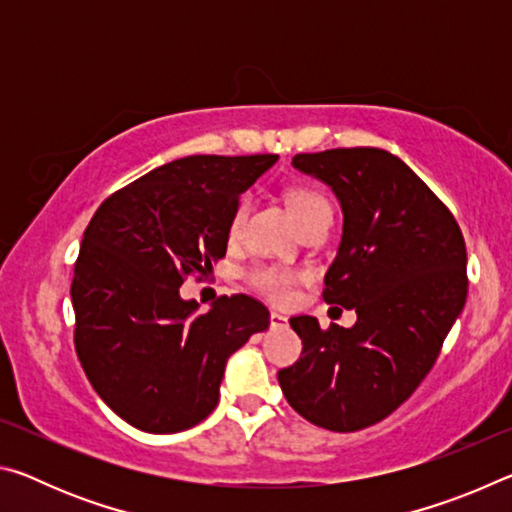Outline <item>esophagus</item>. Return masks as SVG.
Listing matches in <instances>:
<instances>
[{"instance_id": "1", "label": "esophagus", "mask_w": 512, "mask_h": 512, "mask_svg": "<svg viewBox=\"0 0 512 512\" xmlns=\"http://www.w3.org/2000/svg\"><path fill=\"white\" fill-rule=\"evenodd\" d=\"M271 325L273 327H287L289 325V318L282 316V314H277V311H271Z\"/></svg>"}]
</instances>
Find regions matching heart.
Listing matches in <instances>:
<instances>
[{
  "mask_svg": "<svg viewBox=\"0 0 512 512\" xmlns=\"http://www.w3.org/2000/svg\"><path fill=\"white\" fill-rule=\"evenodd\" d=\"M287 201L300 225L309 221L311 216H316L320 212H329L327 198L311 187H291L287 192ZM248 207H250L248 198H239V203L230 214V223H228L230 235H237L239 232L241 223H244L248 214ZM246 280L250 287L259 293V296H264L271 302H284L291 298V291L298 282V273L277 264H255L248 268Z\"/></svg>",
  "mask_w": 512,
  "mask_h": 512,
  "instance_id": "heart-1",
  "label": "heart"
}]
</instances>
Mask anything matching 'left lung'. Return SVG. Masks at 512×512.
<instances>
[{"label": "left lung", "instance_id": "left-lung-1", "mask_svg": "<svg viewBox=\"0 0 512 512\" xmlns=\"http://www.w3.org/2000/svg\"><path fill=\"white\" fill-rule=\"evenodd\" d=\"M293 167L339 198L343 237L323 298L357 311V323L320 329L293 316L302 357L277 381L311 424L359 431L409 400L436 363L467 298L465 239L447 205L384 149L298 153Z\"/></svg>", "mask_w": 512, "mask_h": 512}]
</instances>
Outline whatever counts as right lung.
<instances>
[{"label": "right lung", "instance_id": "obj_1", "mask_svg": "<svg viewBox=\"0 0 512 512\" xmlns=\"http://www.w3.org/2000/svg\"><path fill=\"white\" fill-rule=\"evenodd\" d=\"M277 155H189L117 189L94 212L74 264V348L97 395L149 433L214 411L225 363L268 327L262 302L221 296L207 314L180 298L225 257L239 196Z\"/></svg>", "mask_w": 512, "mask_h": 512}]
</instances>
